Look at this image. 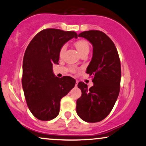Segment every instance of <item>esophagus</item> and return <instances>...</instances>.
Listing matches in <instances>:
<instances>
[{"label":"esophagus","mask_w":146,"mask_h":146,"mask_svg":"<svg viewBox=\"0 0 146 146\" xmlns=\"http://www.w3.org/2000/svg\"><path fill=\"white\" fill-rule=\"evenodd\" d=\"M78 80H76V83H75V86H78Z\"/></svg>","instance_id":"esophagus-1"}]
</instances>
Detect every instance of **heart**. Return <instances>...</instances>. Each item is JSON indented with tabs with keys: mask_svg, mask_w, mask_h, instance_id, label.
I'll use <instances>...</instances> for the list:
<instances>
[{
	"mask_svg": "<svg viewBox=\"0 0 146 146\" xmlns=\"http://www.w3.org/2000/svg\"><path fill=\"white\" fill-rule=\"evenodd\" d=\"M75 46L76 47L77 50H78L79 53H80V55L82 54L83 53L86 51H89V44L86 40H80L75 42ZM66 49V45H63L60 48V56H62L64 54L65 51ZM72 71H75L74 68H71Z\"/></svg>",
	"mask_w": 146,
	"mask_h": 146,
	"instance_id": "b5f03b06",
	"label": "heart"
}]
</instances>
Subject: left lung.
Here are the masks:
<instances>
[{
    "label": "left lung",
    "instance_id": "left-lung-1",
    "mask_svg": "<svg viewBox=\"0 0 146 146\" xmlns=\"http://www.w3.org/2000/svg\"><path fill=\"white\" fill-rule=\"evenodd\" d=\"M79 37L86 38L93 46L92 60L86 73L93 77V86L88 88L79 82L82 96L77 100L78 116L86 122H99L109 115L118 98L121 82V64L113 42L98 30L84 31Z\"/></svg>",
    "mask_w": 146,
    "mask_h": 146
}]
</instances>
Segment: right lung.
<instances>
[{
    "label": "right lung",
    "instance_id": "obj_1",
    "mask_svg": "<svg viewBox=\"0 0 146 146\" xmlns=\"http://www.w3.org/2000/svg\"><path fill=\"white\" fill-rule=\"evenodd\" d=\"M74 37L78 38L74 31L46 29L36 34L26 48L22 85L29 110L41 121L58 116L60 100L75 86V79L58 78L53 72V64L59 61L60 48Z\"/></svg>",
    "mask_w": 146,
    "mask_h": 146
}]
</instances>
